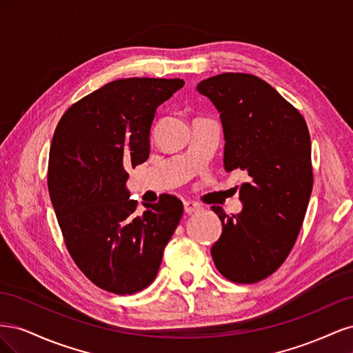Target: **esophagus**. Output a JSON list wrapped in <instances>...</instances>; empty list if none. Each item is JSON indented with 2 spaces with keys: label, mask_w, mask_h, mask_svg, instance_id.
Returning a JSON list of instances; mask_svg holds the SVG:
<instances>
[{
  "label": "esophagus",
  "mask_w": 353,
  "mask_h": 353,
  "mask_svg": "<svg viewBox=\"0 0 353 353\" xmlns=\"http://www.w3.org/2000/svg\"><path fill=\"white\" fill-rule=\"evenodd\" d=\"M200 209V206L197 205V203H194V201H184V210H185V213H194V212H197Z\"/></svg>",
  "instance_id": "1"
}]
</instances>
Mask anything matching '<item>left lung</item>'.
<instances>
[{"instance_id": "obj_1", "label": "left lung", "mask_w": 353, "mask_h": 353, "mask_svg": "<svg viewBox=\"0 0 353 353\" xmlns=\"http://www.w3.org/2000/svg\"><path fill=\"white\" fill-rule=\"evenodd\" d=\"M197 91L219 112L223 168L243 169V209L219 206L222 234L210 253L230 281L252 284L271 275L290 253L312 191L311 137L306 122L270 83L248 73H222Z\"/></svg>"}]
</instances>
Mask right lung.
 <instances>
[{
	"instance_id": "right-lung-1",
	"label": "right lung",
	"mask_w": 353,
	"mask_h": 353,
	"mask_svg": "<svg viewBox=\"0 0 353 353\" xmlns=\"http://www.w3.org/2000/svg\"><path fill=\"white\" fill-rule=\"evenodd\" d=\"M183 79H117L63 114L50 148L48 191L66 248L103 290L132 294L156 279L183 201L165 196L137 212L128 166L150 154L156 110Z\"/></svg>"
}]
</instances>
